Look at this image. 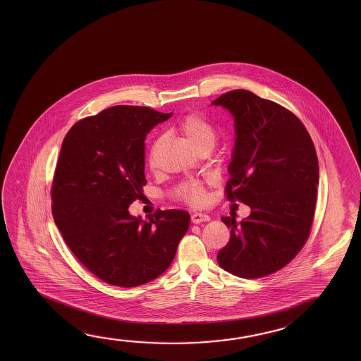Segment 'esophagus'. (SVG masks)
Here are the masks:
<instances>
[{
    "label": "esophagus",
    "mask_w": 361,
    "mask_h": 361,
    "mask_svg": "<svg viewBox=\"0 0 361 361\" xmlns=\"http://www.w3.org/2000/svg\"><path fill=\"white\" fill-rule=\"evenodd\" d=\"M209 220H210V216L207 214L195 213L191 215V221L194 224H200L202 221H209Z\"/></svg>",
    "instance_id": "1"
}]
</instances>
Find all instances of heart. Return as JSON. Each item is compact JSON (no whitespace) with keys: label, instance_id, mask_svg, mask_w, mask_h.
I'll return each mask as SVG.
<instances>
[{"label":"heart","instance_id":"1","mask_svg":"<svg viewBox=\"0 0 361 361\" xmlns=\"http://www.w3.org/2000/svg\"><path fill=\"white\" fill-rule=\"evenodd\" d=\"M178 130L183 133V136L188 140V142L195 148L210 147L213 148L216 142V128L207 117L201 114H189L183 117L178 124ZM157 146L159 142H154L149 149V166L154 167L157 161ZM180 194L194 202L201 204L205 200V191L200 183L195 181L183 183L180 186Z\"/></svg>","mask_w":361,"mask_h":361}]
</instances>
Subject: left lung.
I'll list each match as a JSON object with an SVG mask.
<instances>
[{
	"mask_svg": "<svg viewBox=\"0 0 361 361\" xmlns=\"http://www.w3.org/2000/svg\"><path fill=\"white\" fill-rule=\"evenodd\" d=\"M212 106L234 118L226 197L252 210L242 221L221 218L231 239L218 253L219 266L237 277H264L288 264L307 240L319 180L316 149L293 113L249 90L228 92Z\"/></svg>",
	"mask_w": 361,
	"mask_h": 361,
	"instance_id": "1",
	"label": "left lung"
}]
</instances>
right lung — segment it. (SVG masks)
<instances>
[{
	"label": "right lung",
	"mask_w": 361,
	"mask_h": 361,
	"mask_svg": "<svg viewBox=\"0 0 361 361\" xmlns=\"http://www.w3.org/2000/svg\"><path fill=\"white\" fill-rule=\"evenodd\" d=\"M172 113L116 106L71 127L54 175V221L71 252L106 283L130 288L171 266L190 214L159 210L143 220L128 212L142 196L145 140Z\"/></svg>",
	"instance_id": "1"
}]
</instances>
